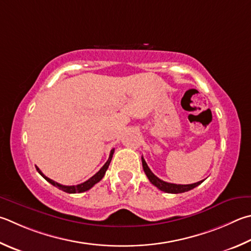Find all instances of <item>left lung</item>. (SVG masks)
Here are the masks:
<instances>
[{
  "mask_svg": "<svg viewBox=\"0 0 251 251\" xmlns=\"http://www.w3.org/2000/svg\"><path fill=\"white\" fill-rule=\"evenodd\" d=\"M141 162H143V168H144V171L146 173V176L149 179V181L151 182V183L157 186L159 190L163 191V192H167V193H173V194H177V193H183V192H188V191L192 190L194 188H197L198 185H200L202 183V181H199L197 183H192V184H175V183H169V182H166V181H162L161 179H159L158 176H156L151 172V170L149 169V167L147 163H146L145 159L141 157Z\"/></svg>",
  "mask_w": 251,
  "mask_h": 251,
  "instance_id": "obj_1",
  "label": "left lung"
}]
</instances>
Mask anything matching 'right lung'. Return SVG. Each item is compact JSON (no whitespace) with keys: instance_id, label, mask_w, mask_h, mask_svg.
<instances>
[{"instance_id":"right-lung-1","label":"right lung","mask_w":251,"mask_h":251,"mask_svg":"<svg viewBox=\"0 0 251 251\" xmlns=\"http://www.w3.org/2000/svg\"><path fill=\"white\" fill-rule=\"evenodd\" d=\"M113 153H114V149L111 150L110 157H108L107 161L105 162V165H104L101 168V169H100L97 173H95V175L92 177H90L88 181H85V182H83V183L78 184V185H62L60 183H57V182H54L53 180L49 179L48 176H45L44 173L39 170L38 167H36V169H37V171L39 172V175L42 176L45 180H47L49 183H51L53 186H56V188H58L59 190H62L63 192H67V193H81V192H85V191L90 190L94 184H97L98 182H100V181L103 179V176H104V175H105V172L107 170L108 166H110V162L112 160Z\"/></svg>"}]
</instances>
